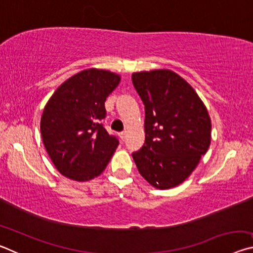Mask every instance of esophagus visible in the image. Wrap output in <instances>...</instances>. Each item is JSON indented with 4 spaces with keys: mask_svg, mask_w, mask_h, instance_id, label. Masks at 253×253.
Listing matches in <instances>:
<instances>
[{
    "mask_svg": "<svg viewBox=\"0 0 253 253\" xmlns=\"http://www.w3.org/2000/svg\"><path fill=\"white\" fill-rule=\"evenodd\" d=\"M119 137H121L122 140H125L126 139V131H121V132H119Z\"/></svg>",
    "mask_w": 253,
    "mask_h": 253,
    "instance_id": "obj_1",
    "label": "esophagus"
}]
</instances>
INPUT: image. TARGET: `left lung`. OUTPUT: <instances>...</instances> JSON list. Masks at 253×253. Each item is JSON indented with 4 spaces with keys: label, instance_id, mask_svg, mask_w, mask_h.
<instances>
[{
    "label": "left lung",
    "instance_id": "left-lung-1",
    "mask_svg": "<svg viewBox=\"0 0 253 253\" xmlns=\"http://www.w3.org/2000/svg\"><path fill=\"white\" fill-rule=\"evenodd\" d=\"M145 106V144L132 153L140 175L160 190L183 183L211 143V119L192 85L174 71L135 72Z\"/></svg>",
    "mask_w": 253,
    "mask_h": 253
}]
</instances>
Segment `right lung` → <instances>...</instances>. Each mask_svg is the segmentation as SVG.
<instances>
[{"mask_svg": "<svg viewBox=\"0 0 253 253\" xmlns=\"http://www.w3.org/2000/svg\"><path fill=\"white\" fill-rule=\"evenodd\" d=\"M121 76L87 69L66 80L46 102L41 135L51 161L63 176L78 182L100 175L118 146L101 124L105 101Z\"/></svg>", "mask_w": 253, "mask_h": 253, "instance_id": "right-lung-1", "label": "right lung"}]
</instances>
